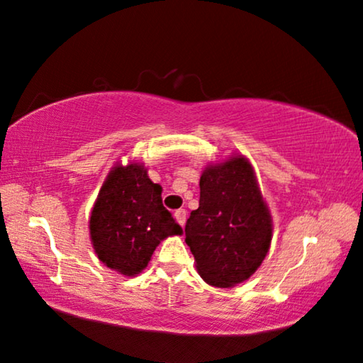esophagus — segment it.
Returning <instances> with one entry per match:
<instances>
[{"label":"esophagus","mask_w":363,"mask_h":363,"mask_svg":"<svg viewBox=\"0 0 363 363\" xmlns=\"http://www.w3.org/2000/svg\"><path fill=\"white\" fill-rule=\"evenodd\" d=\"M174 217L177 223H179L181 227H184V223H186V218H187V211L186 208H179V211L174 212Z\"/></svg>","instance_id":"1"}]
</instances>
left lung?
Instances as JSON below:
<instances>
[{
    "mask_svg": "<svg viewBox=\"0 0 363 363\" xmlns=\"http://www.w3.org/2000/svg\"><path fill=\"white\" fill-rule=\"evenodd\" d=\"M199 208L186 223V243L203 281L232 288L267 257L273 220L253 166L243 156L208 164L201 176Z\"/></svg>",
    "mask_w": 363,
    "mask_h": 363,
    "instance_id": "obj_1",
    "label": "left lung"
}]
</instances>
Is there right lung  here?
Returning a JSON list of instances; mask_svg holds the SVG:
<instances>
[{"label": "right lung", "instance_id": "right-lung-1", "mask_svg": "<svg viewBox=\"0 0 363 363\" xmlns=\"http://www.w3.org/2000/svg\"><path fill=\"white\" fill-rule=\"evenodd\" d=\"M162 187L147 177L140 162L116 164L108 172L90 216V240L96 257L125 277H136L150 263L157 245L181 235L162 206Z\"/></svg>", "mask_w": 363, "mask_h": 363}]
</instances>
